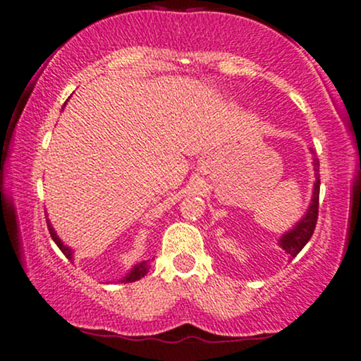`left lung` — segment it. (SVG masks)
I'll return each instance as SVG.
<instances>
[{
  "label": "left lung",
  "instance_id": "left-lung-1",
  "mask_svg": "<svg viewBox=\"0 0 361 361\" xmlns=\"http://www.w3.org/2000/svg\"><path fill=\"white\" fill-rule=\"evenodd\" d=\"M313 166H314V171H317V183H314L312 204H310L308 212L303 216V220L300 221L298 225L290 231V233H286L280 240L281 248L285 250L291 258H295L296 255L302 252L303 246L308 243L310 238H312L314 226H317L318 204H320V161H318V158H313Z\"/></svg>",
  "mask_w": 361,
  "mask_h": 361
}]
</instances>
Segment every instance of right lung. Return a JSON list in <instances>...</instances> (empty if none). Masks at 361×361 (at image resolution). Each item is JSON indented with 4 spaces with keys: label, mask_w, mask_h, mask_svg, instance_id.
I'll return each mask as SVG.
<instances>
[{
    "label": "right lung",
    "mask_w": 361,
    "mask_h": 361,
    "mask_svg": "<svg viewBox=\"0 0 361 361\" xmlns=\"http://www.w3.org/2000/svg\"><path fill=\"white\" fill-rule=\"evenodd\" d=\"M48 223H49V221H48ZM48 230H49V235H51L53 241H54V243L58 245V248L61 250L63 255H65L66 258H70V259H71V250L68 248V246H65V245L61 243V240L58 238L56 233H54V230H53V228L49 226V225H48ZM149 268H152V264H149V259H148V262H141L140 264H136V267L133 268V270H131L130 275H128L126 278H123V281H125V283H131V281L140 280V278H143L145 275H147Z\"/></svg>",
    "instance_id": "1"
}]
</instances>
